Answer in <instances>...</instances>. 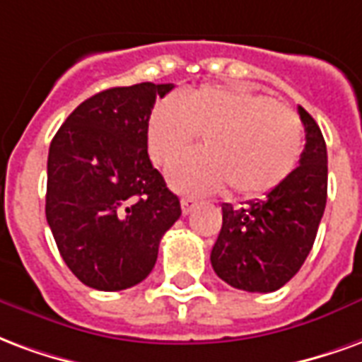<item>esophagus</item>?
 Listing matches in <instances>:
<instances>
[{"instance_id":"1","label":"esophagus","mask_w":362,"mask_h":362,"mask_svg":"<svg viewBox=\"0 0 362 362\" xmlns=\"http://www.w3.org/2000/svg\"><path fill=\"white\" fill-rule=\"evenodd\" d=\"M197 206V200L192 199H181V210H183V214L187 216V214L192 212V208Z\"/></svg>"}]
</instances>
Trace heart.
<instances>
[{
    "label": "heart",
    "instance_id": "heart-1",
    "mask_svg": "<svg viewBox=\"0 0 362 362\" xmlns=\"http://www.w3.org/2000/svg\"><path fill=\"white\" fill-rule=\"evenodd\" d=\"M197 136V154L170 170V183L200 197L229 189L257 199L278 189L303 156V127L286 105L237 84H204L177 98H163L146 121V144L158 165L175 162Z\"/></svg>",
    "mask_w": 362,
    "mask_h": 362
}]
</instances>
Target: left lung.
Instances as JSON below:
<instances>
[{"label": "left lung", "instance_id": "8db88e82", "mask_svg": "<svg viewBox=\"0 0 362 362\" xmlns=\"http://www.w3.org/2000/svg\"><path fill=\"white\" fill-rule=\"evenodd\" d=\"M305 150L299 168L247 206L221 204V231L210 262L226 284L250 293L284 287L313 249L328 197V152L320 127L299 105Z\"/></svg>", "mask_w": 362, "mask_h": 362}]
</instances>
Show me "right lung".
Returning a JSON list of instances; mask_svg holds the SVG:
<instances>
[{
	"label": "right lung",
	"instance_id": "obj_1",
	"mask_svg": "<svg viewBox=\"0 0 362 362\" xmlns=\"http://www.w3.org/2000/svg\"><path fill=\"white\" fill-rule=\"evenodd\" d=\"M173 84L107 88L84 100L47 154L46 218L59 255L84 286L141 284L163 233L179 220L177 194L152 168L146 121Z\"/></svg>",
	"mask_w": 362,
	"mask_h": 362
}]
</instances>
